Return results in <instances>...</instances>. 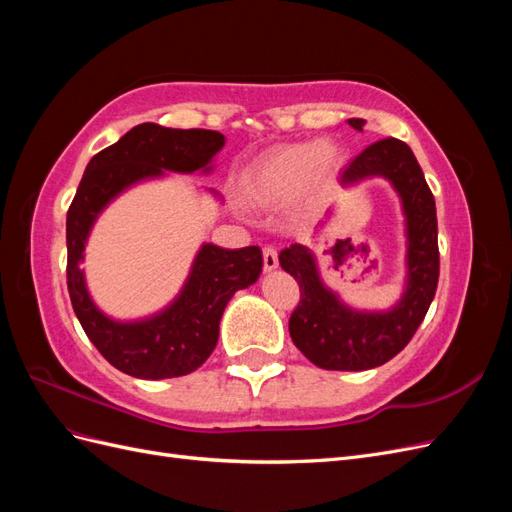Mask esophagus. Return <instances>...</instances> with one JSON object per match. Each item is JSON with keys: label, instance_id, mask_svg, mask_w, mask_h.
<instances>
[{"label": "esophagus", "instance_id": "esophagus-1", "mask_svg": "<svg viewBox=\"0 0 512 512\" xmlns=\"http://www.w3.org/2000/svg\"><path fill=\"white\" fill-rule=\"evenodd\" d=\"M262 262H265V271H273L280 265V260H277V250L275 247H262Z\"/></svg>", "mask_w": 512, "mask_h": 512}]
</instances>
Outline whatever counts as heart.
<instances>
[{
    "label": "heart",
    "mask_w": 512,
    "mask_h": 512,
    "mask_svg": "<svg viewBox=\"0 0 512 512\" xmlns=\"http://www.w3.org/2000/svg\"><path fill=\"white\" fill-rule=\"evenodd\" d=\"M339 166V151L329 143L275 147L243 173V192L256 205L280 207L305 188L316 190Z\"/></svg>",
    "instance_id": "1"
}]
</instances>
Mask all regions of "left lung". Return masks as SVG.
<instances>
[{"mask_svg": "<svg viewBox=\"0 0 512 512\" xmlns=\"http://www.w3.org/2000/svg\"><path fill=\"white\" fill-rule=\"evenodd\" d=\"M348 123L363 132V119H348ZM371 177H382L393 185L406 220V284L391 309H352L320 280L309 247L292 243L280 252L282 269L301 288V301L288 322L290 337L294 346L322 369L363 371L391 361L421 327L438 288L436 200L412 149L397 138H382L339 173V183L352 188ZM331 215L329 209L318 226H324Z\"/></svg>", "mask_w": 512, "mask_h": 512, "instance_id": "8db88e82", "label": "left lung"}]
</instances>
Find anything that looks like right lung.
Masks as SVG:
<instances>
[{
	"label": "right lung",
	"mask_w": 512,
	"mask_h": 512,
	"mask_svg": "<svg viewBox=\"0 0 512 512\" xmlns=\"http://www.w3.org/2000/svg\"><path fill=\"white\" fill-rule=\"evenodd\" d=\"M226 138L213 130H175L141 123L89 160L68 209V292L83 331L104 359L143 380L192 374L218 344L220 320L232 294L252 286L262 271L258 245L224 250L203 243L181 292L158 314L115 320L91 299L81 262L98 215L132 185L166 173H211ZM218 196L215 190H209Z\"/></svg>",
	"instance_id": "obj_1"
}]
</instances>
